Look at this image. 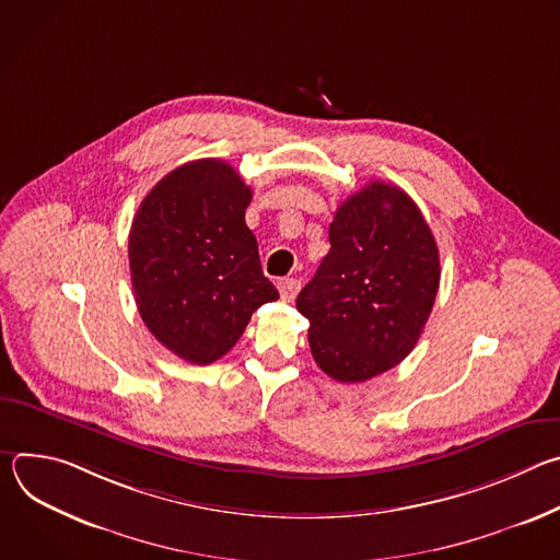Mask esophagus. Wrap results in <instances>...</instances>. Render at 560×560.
<instances>
[{"label": "esophagus", "mask_w": 560, "mask_h": 560, "mask_svg": "<svg viewBox=\"0 0 560 560\" xmlns=\"http://www.w3.org/2000/svg\"><path fill=\"white\" fill-rule=\"evenodd\" d=\"M277 288H279V294H281L283 301H292V299L296 296L301 283H299L296 279H281V281L277 283Z\"/></svg>", "instance_id": "34e87169"}]
</instances>
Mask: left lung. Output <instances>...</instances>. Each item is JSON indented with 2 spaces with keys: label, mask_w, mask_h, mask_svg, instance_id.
Here are the masks:
<instances>
[{
  "label": "left lung",
  "mask_w": 560,
  "mask_h": 560,
  "mask_svg": "<svg viewBox=\"0 0 560 560\" xmlns=\"http://www.w3.org/2000/svg\"><path fill=\"white\" fill-rule=\"evenodd\" d=\"M441 279L434 234L412 197L370 182L330 223V253L299 292L316 365L361 383L401 363L417 346Z\"/></svg>",
  "instance_id": "left-lung-1"
}]
</instances>
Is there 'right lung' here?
I'll return each mask as SVG.
<instances>
[{"instance_id": "add662e5", "label": "right lung", "mask_w": 560, "mask_h": 560, "mask_svg": "<svg viewBox=\"0 0 560 560\" xmlns=\"http://www.w3.org/2000/svg\"><path fill=\"white\" fill-rule=\"evenodd\" d=\"M253 190L221 159H197L141 201L128 236L135 301L152 337L208 365L244 335L253 312L279 299L246 225Z\"/></svg>"}]
</instances>
